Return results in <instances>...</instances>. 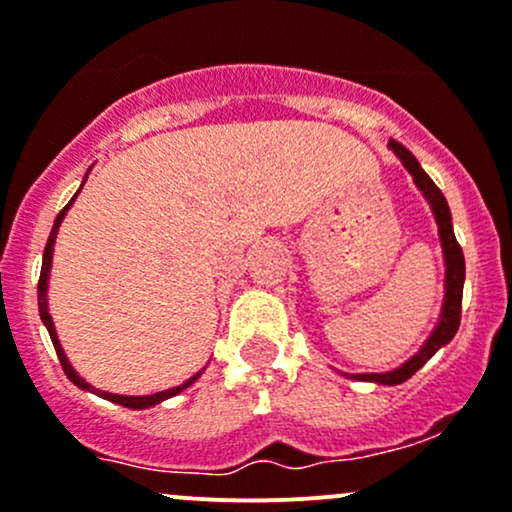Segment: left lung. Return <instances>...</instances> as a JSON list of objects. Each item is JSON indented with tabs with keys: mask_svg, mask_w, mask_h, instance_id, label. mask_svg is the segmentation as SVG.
<instances>
[{
	"mask_svg": "<svg viewBox=\"0 0 512 512\" xmlns=\"http://www.w3.org/2000/svg\"><path fill=\"white\" fill-rule=\"evenodd\" d=\"M390 149L402 159L405 169L410 171L414 184L419 186V191L424 193V198L432 206L434 218H437L439 225V238H441V247H444V260H446V297H444V309H441V321L439 326L434 328V333L429 336V341L424 343L422 351H419L414 358L407 360L402 368L392 370V373H368V375H353L358 380H370V383H380V385H400L405 380H410L434 353L439 351L441 346L451 341L459 331L461 324V297H464V277H466V262H464V252H461V245L456 242L454 228H451V213L449 206H446L444 193L439 191L437 184L424 174V169L419 166V161L412 157L410 149L402 147L400 142L390 139Z\"/></svg>",
	"mask_w": 512,
	"mask_h": 512,
	"instance_id": "obj_1",
	"label": "left lung"
}]
</instances>
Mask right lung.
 <instances>
[{
    "label": "right lung",
    "instance_id": "1",
    "mask_svg": "<svg viewBox=\"0 0 512 512\" xmlns=\"http://www.w3.org/2000/svg\"><path fill=\"white\" fill-rule=\"evenodd\" d=\"M75 196H78V193H75ZM75 196L71 198V203H68L66 208H63L61 213H58V218H56V223H53V230H51V235H48V242H46V250H43V265H41V277H39V311H41V321L43 324H46V328H48V336H51V341H53V348H56V353H58V360H61V368H63V373L68 375V380H71L73 385H78L80 390H90V392H95V395H100V397H105V400H110V402H117V405H122V407H129V410H144V407H152V405H159V402H164V400H169V397H174V395H179L181 390H184V387H188V385H193L196 383V378L201 373H196L193 375L191 380H186L184 385L181 387H174V390H164V392H157V395H144V397H127V395H112V392H102V390H95V387H90L88 383H85L83 378H80L78 373H75V370L71 368V365H68V358H66V353H63V348H61V343H58V336H56V328H53V321H51V314H48V306H46V289H48V270H51V257H53V242H56V235H58V225H61V220H63V215H66V211L68 208L73 206V201H75Z\"/></svg>",
    "mask_w": 512,
    "mask_h": 512
}]
</instances>
